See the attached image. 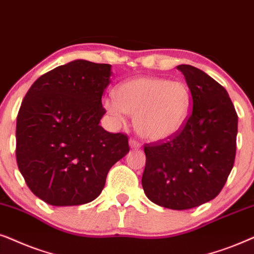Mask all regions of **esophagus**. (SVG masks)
Wrapping results in <instances>:
<instances>
[{
  "label": "esophagus",
  "mask_w": 254,
  "mask_h": 254,
  "mask_svg": "<svg viewBox=\"0 0 254 254\" xmlns=\"http://www.w3.org/2000/svg\"><path fill=\"white\" fill-rule=\"evenodd\" d=\"M129 145H130L131 148H133V150H138V148H140L139 141L136 140V139H133V138H131V139L129 140Z\"/></svg>",
  "instance_id": "esophagus-1"
}]
</instances>
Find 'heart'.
<instances>
[{"label": "heart", "mask_w": 254, "mask_h": 254, "mask_svg": "<svg viewBox=\"0 0 254 254\" xmlns=\"http://www.w3.org/2000/svg\"><path fill=\"white\" fill-rule=\"evenodd\" d=\"M115 97L104 99L103 107L117 123L125 114L134 117L138 134L150 141H162L175 136L187 121L191 94L181 81L139 76L121 83Z\"/></svg>", "instance_id": "obj_1"}]
</instances>
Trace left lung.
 I'll use <instances>...</instances> for the list:
<instances>
[{
    "instance_id": "1",
    "label": "left lung",
    "mask_w": 254,
    "mask_h": 254,
    "mask_svg": "<svg viewBox=\"0 0 254 254\" xmlns=\"http://www.w3.org/2000/svg\"><path fill=\"white\" fill-rule=\"evenodd\" d=\"M177 68L190 90L192 109L175 136L145 145L141 186L153 203L186 210L214 200L224 187L235 162L238 116L217 81L194 66Z\"/></svg>"
}]
</instances>
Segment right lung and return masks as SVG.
<instances>
[{
    "label": "right lung",
    "instance_id": "right-lung-1",
    "mask_svg": "<svg viewBox=\"0 0 254 254\" xmlns=\"http://www.w3.org/2000/svg\"><path fill=\"white\" fill-rule=\"evenodd\" d=\"M111 65L74 60L38 77L16 123V160L33 194L51 205L95 200L130 151L127 136L100 125Z\"/></svg>",
    "mask_w": 254,
    "mask_h": 254
}]
</instances>
